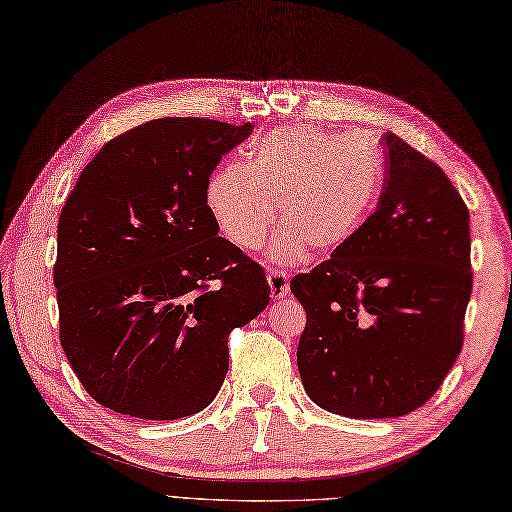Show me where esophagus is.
<instances>
[{"mask_svg": "<svg viewBox=\"0 0 512 512\" xmlns=\"http://www.w3.org/2000/svg\"><path fill=\"white\" fill-rule=\"evenodd\" d=\"M267 282H269V291H271V299H280V297H286L291 291V282L289 278H286V273L282 271H273L267 276Z\"/></svg>", "mask_w": 512, "mask_h": 512, "instance_id": "esophagus-1", "label": "esophagus"}]
</instances>
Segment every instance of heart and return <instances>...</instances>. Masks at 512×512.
I'll list each match as a JSON object with an SVG mask.
<instances>
[{
  "label": "heart",
  "instance_id": "1",
  "mask_svg": "<svg viewBox=\"0 0 512 512\" xmlns=\"http://www.w3.org/2000/svg\"><path fill=\"white\" fill-rule=\"evenodd\" d=\"M382 182V156L358 136L289 126L258 139L247 165L230 162L210 176L206 206L226 239L245 252L280 221L269 256L293 263L306 247L330 254L363 226Z\"/></svg>",
  "mask_w": 512,
  "mask_h": 512
}]
</instances>
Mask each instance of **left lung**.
<instances>
[{
	"mask_svg": "<svg viewBox=\"0 0 512 512\" xmlns=\"http://www.w3.org/2000/svg\"><path fill=\"white\" fill-rule=\"evenodd\" d=\"M378 210L326 263L291 280L306 310L297 369L310 400L352 419L426 404L463 347L469 210L439 165L384 134Z\"/></svg>",
	"mask_w": 512,
	"mask_h": 512,
	"instance_id": "8db88e82",
	"label": "left lung"
}]
</instances>
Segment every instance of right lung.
<instances>
[{"instance_id": "obj_1", "label": "right lung", "mask_w": 512, "mask_h": 512, "mask_svg": "<svg viewBox=\"0 0 512 512\" xmlns=\"http://www.w3.org/2000/svg\"><path fill=\"white\" fill-rule=\"evenodd\" d=\"M252 123L165 117L86 165L58 219L60 343L97 404L149 421L215 400L228 336L269 304L263 267L219 234L206 184Z\"/></svg>"}]
</instances>
